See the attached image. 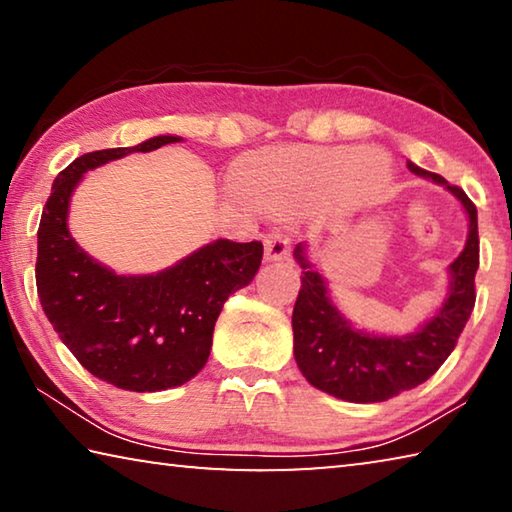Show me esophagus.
<instances>
[{
    "label": "esophagus",
    "mask_w": 512,
    "mask_h": 512,
    "mask_svg": "<svg viewBox=\"0 0 512 512\" xmlns=\"http://www.w3.org/2000/svg\"><path fill=\"white\" fill-rule=\"evenodd\" d=\"M291 253V239L282 230H271L264 237V257L266 262H282Z\"/></svg>",
    "instance_id": "1"
}]
</instances>
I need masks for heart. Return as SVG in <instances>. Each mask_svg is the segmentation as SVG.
Returning <instances> with one entry per match:
<instances>
[{"label":"heart","mask_w":512,"mask_h":512,"mask_svg":"<svg viewBox=\"0 0 512 512\" xmlns=\"http://www.w3.org/2000/svg\"><path fill=\"white\" fill-rule=\"evenodd\" d=\"M255 183L271 201L287 198H336L357 192L370 196L391 180V160L381 151L359 146H284L255 162Z\"/></svg>","instance_id":"1"}]
</instances>
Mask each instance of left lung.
I'll return each mask as SVG.
<instances>
[{
	"mask_svg": "<svg viewBox=\"0 0 512 512\" xmlns=\"http://www.w3.org/2000/svg\"><path fill=\"white\" fill-rule=\"evenodd\" d=\"M415 176L445 187L467 214L463 253L449 264V291L436 314L418 332L406 336L372 334L354 327L332 302L323 275L309 262L307 246L293 255L302 268L293 307V357L311 386L345 402L372 404L420 386L443 366L474 309V275L479 268V221L476 207L461 187L443 176L406 162Z\"/></svg>",
	"mask_w": 512,
	"mask_h": 512,
	"instance_id": "8db88e82",
	"label": "left lung"
}]
</instances>
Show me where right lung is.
<instances>
[{"instance_id":"right-lung-1","label":"right lung","mask_w":512,"mask_h":512,"mask_svg":"<svg viewBox=\"0 0 512 512\" xmlns=\"http://www.w3.org/2000/svg\"><path fill=\"white\" fill-rule=\"evenodd\" d=\"M173 142L183 137L76 158L54 180L38 228L36 284L49 323L85 370L135 393L183 386L203 370L223 302L253 282L264 253L262 241L216 239L158 273L119 275L76 244L67 214L83 173Z\"/></svg>"}]
</instances>
